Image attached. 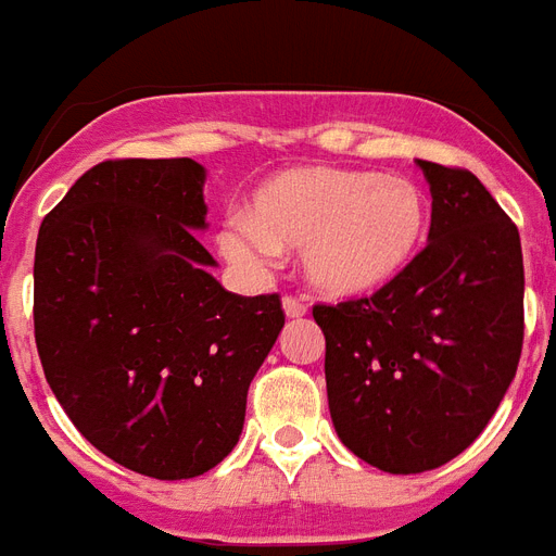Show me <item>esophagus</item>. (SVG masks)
Returning <instances> with one entry per match:
<instances>
[{"mask_svg": "<svg viewBox=\"0 0 556 556\" xmlns=\"http://www.w3.org/2000/svg\"><path fill=\"white\" fill-rule=\"evenodd\" d=\"M282 307H286L288 319H302V316L307 314V305L302 300H296V296H286V300H282Z\"/></svg>", "mask_w": 556, "mask_h": 556, "instance_id": "34e87169", "label": "esophagus"}]
</instances>
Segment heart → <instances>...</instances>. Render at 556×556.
Wrapping results in <instances>:
<instances>
[{
	"instance_id": "heart-1",
	"label": "heart",
	"mask_w": 556,
	"mask_h": 556,
	"mask_svg": "<svg viewBox=\"0 0 556 556\" xmlns=\"http://www.w3.org/2000/svg\"><path fill=\"white\" fill-rule=\"evenodd\" d=\"M432 203L409 177L344 166H291L256 186L223 235L237 260L302 249L311 288L362 300L395 286L427 249Z\"/></svg>"
}]
</instances>
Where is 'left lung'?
I'll list each match as a JSON object with an SVG mask.
<instances>
[{"mask_svg": "<svg viewBox=\"0 0 556 556\" xmlns=\"http://www.w3.org/2000/svg\"><path fill=\"white\" fill-rule=\"evenodd\" d=\"M418 166L432 191L421 260L372 296L314 305L336 432L390 475L438 469L472 444L523 350L517 226L469 169Z\"/></svg>", "mask_w": 556, "mask_h": 556, "instance_id": "left-lung-1", "label": "left lung"}]
</instances>
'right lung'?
<instances>
[{"label":"right lung","instance_id":"add662e5","mask_svg":"<svg viewBox=\"0 0 556 556\" xmlns=\"http://www.w3.org/2000/svg\"><path fill=\"white\" fill-rule=\"evenodd\" d=\"M203 184L191 157L98 163L36 240L50 390L98 452L157 480L198 478L235 450L251 379L286 325L279 293L237 296L208 274Z\"/></svg>","mask_w":556,"mask_h":556}]
</instances>
